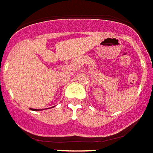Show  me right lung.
I'll return each mask as SVG.
<instances>
[{"mask_svg":"<svg viewBox=\"0 0 153 153\" xmlns=\"http://www.w3.org/2000/svg\"><path fill=\"white\" fill-rule=\"evenodd\" d=\"M33 111H38V110H36V109H33Z\"/></svg>","mask_w":153,"mask_h":153,"instance_id":"obj_1","label":"right lung"}]
</instances>
